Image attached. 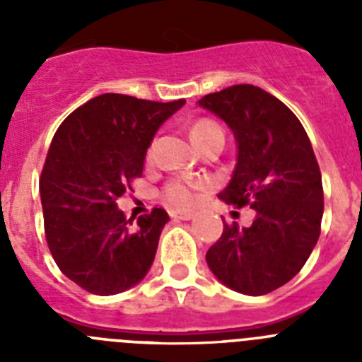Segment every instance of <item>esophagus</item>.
I'll use <instances>...</instances> for the list:
<instances>
[{"label":"esophagus","mask_w":362,"mask_h":362,"mask_svg":"<svg viewBox=\"0 0 362 362\" xmlns=\"http://www.w3.org/2000/svg\"><path fill=\"white\" fill-rule=\"evenodd\" d=\"M170 217L175 221H190L194 219V214L187 212V210H172Z\"/></svg>","instance_id":"34e87169"}]
</instances>
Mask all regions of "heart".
Wrapping results in <instances>:
<instances>
[{
    "label": "heart",
    "mask_w": 362,
    "mask_h": 362,
    "mask_svg": "<svg viewBox=\"0 0 362 362\" xmlns=\"http://www.w3.org/2000/svg\"><path fill=\"white\" fill-rule=\"evenodd\" d=\"M190 137L194 145L212 139V137H223V130L219 124L212 119H199L192 124ZM196 188L199 185L183 183V181H174V183L166 185L165 188V199L172 204V206H188L196 199Z\"/></svg>",
    "instance_id": "obj_1"
}]
</instances>
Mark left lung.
Listing matches in <instances>:
<instances>
[{"label": "left lung", "mask_w": 362, "mask_h": 362, "mask_svg": "<svg viewBox=\"0 0 362 362\" xmlns=\"http://www.w3.org/2000/svg\"><path fill=\"white\" fill-rule=\"evenodd\" d=\"M197 105L225 121L238 145L219 199L255 212L250 226L225 223L206 263L233 292L264 296L299 274L321 233L322 181L312 143L296 114L259 86H228Z\"/></svg>", "instance_id": "left-lung-1"}]
</instances>
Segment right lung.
I'll list each match as a JSON object with an SVG mask.
<instances>
[{
  "instance_id": "obj_1",
  "label": "right lung",
  "mask_w": 362,
  "mask_h": 362,
  "mask_svg": "<svg viewBox=\"0 0 362 362\" xmlns=\"http://www.w3.org/2000/svg\"><path fill=\"white\" fill-rule=\"evenodd\" d=\"M187 103H158L101 94L59 124L40 179L45 235L70 281L95 296L141 283L168 214L124 219L117 197L143 174L145 156L163 123Z\"/></svg>"
}]
</instances>
